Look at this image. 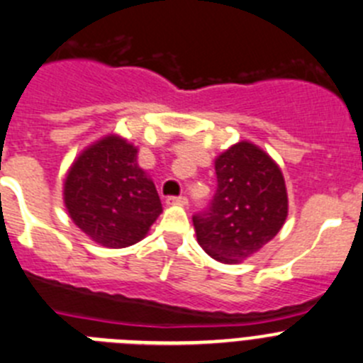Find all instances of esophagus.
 <instances>
[{
    "label": "esophagus",
    "mask_w": 363,
    "mask_h": 363,
    "mask_svg": "<svg viewBox=\"0 0 363 363\" xmlns=\"http://www.w3.org/2000/svg\"><path fill=\"white\" fill-rule=\"evenodd\" d=\"M166 204H169V206H186L188 204V199L186 197H168L166 199Z\"/></svg>",
    "instance_id": "esophagus-1"
}]
</instances>
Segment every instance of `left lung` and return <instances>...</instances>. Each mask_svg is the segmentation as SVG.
Listing matches in <instances>:
<instances>
[{
  "label": "left lung",
  "mask_w": 363,
  "mask_h": 363,
  "mask_svg": "<svg viewBox=\"0 0 363 363\" xmlns=\"http://www.w3.org/2000/svg\"><path fill=\"white\" fill-rule=\"evenodd\" d=\"M217 191L194 215L197 242L211 259L237 264L275 237L287 217V194L275 161L251 143H238L215 161Z\"/></svg>",
  "instance_id": "left-lung-1"
}]
</instances>
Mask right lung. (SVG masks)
<instances>
[{"mask_svg": "<svg viewBox=\"0 0 363 363\" xmlns=\"http://www.w3.org/2000/svg\"><path fill=\"white\" fill-rule=\"evenodd\" d=\"M65 206L81 231L113 250L139 242L162 211L155 184L137 164V148L117 135L101 139L72 164Z\"/></svg>", "mask_w": 363, "mask_h": 363, "instance_id": "add662e5", "label": "right lung"}]
</instances>
